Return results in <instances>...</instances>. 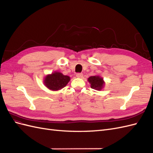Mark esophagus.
I'll return each mask as SVG.
<instances>
[{
  "label": "esophagus",
  "mask_w": 153,
  "mask_h": 153,
  "mask_svg": "<svg viewBox=\"0 0 153 153\" xmlns=\"http://www.w3.org/2000/svg\"><path fill=\"white\" fill-rule=\"evenodd\" d=\"M76 76L77 78H82L83 76V74L82 73H77L76 75Z\"/></svg>",
  "instance_id": "1"
}]
</instances>
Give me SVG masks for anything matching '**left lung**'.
Masks as SVG:
<instances>
[{"instance_id": "8db88e82", "label": "left lung", "mask_w": 153, "mask_h": 153, "mask_svg": "<svg viewBox=\"0 0 153 153\" xmlns=\"http://www.w3.org/2000/svg\"><path fill=\"white\" fill-rule=\"evenodd\" d=\"M87 80L91 84V87L92 89H94L97 91L102 90L105 84L103 78L99 75L90 76L89 78H88Z\"/></svg>"}]
</instances>
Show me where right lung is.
<instances>
[{"mask_svg": "<svg viewBox=\"0 0 153 153\" xmlns=\"http://www.w3.org/2000/svg\"><path fill=\"white\" fill-rule=\"evenodd\" d=\"M70 81V77L59 71H54L44 78V85L51 91H59L66 87Z\"/></svg>", "mask_w": 153, "mask_h": 153, "instance_id": "add662e5", "label": "right lung"}]
</instances>
